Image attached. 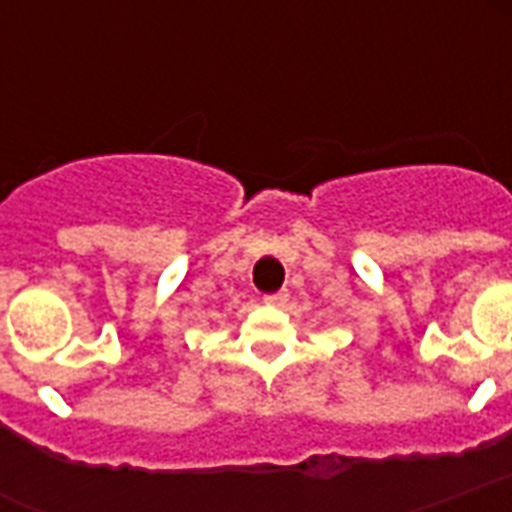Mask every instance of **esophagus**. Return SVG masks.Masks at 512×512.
Masks as SVG:
<instances>
[{
    "mask_svg": "<svg viewBox=\"0 0 512 512\" xmlns=\"http://www.w3.org/2000/svg\"><path fill=\"white\" fill-rule=\"evenodd\" d=\"M287 300H289L287 292H273V295H265L263 297V303L271 305V308H281V305L287 303Z\"/></svg>",
    "mask_w": 512,
    "mask_h": 512,
    "instance_id": "1",
    "label": "esophagus"
}]
</instances>
